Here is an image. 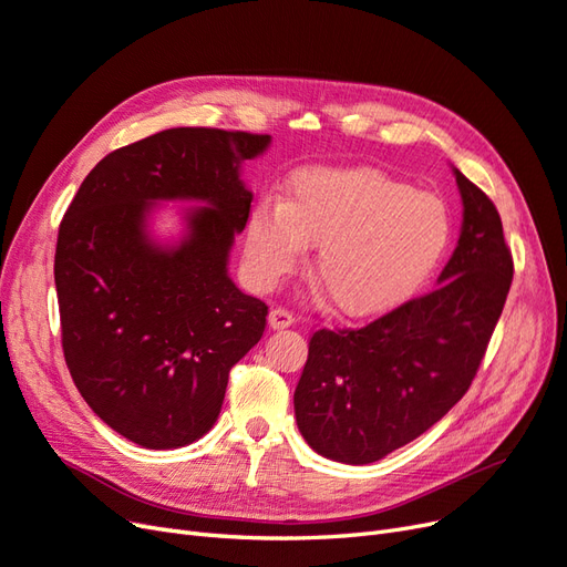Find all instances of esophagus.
<instances>
[{
	"mask_svg": "<svg viewBox=\"0 0 567 567\" xmlns=\"http://www.w3.org/2000/svg\"><path fill=\"white\" fill-rule=\"evenodd\" d=\"M268 324H270L272 329H285V327H291V324H295V312L287 310V308H282V306L272 308V310L268 312Z\"/></svg>",
	"mask_w": 567,
	"mask_h": 567,
	"instance_id": "obj_1",
	"label": "esophagus"
}]
</instances>
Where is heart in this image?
I'll list each match as a JSON object with an SVG mask.
<instances>
[{
    "mask_svg": "<svg viewBox=\"0 0 567 567\" xmlns=\"http://www.w3.org/2000/svg\"><path fill=\"white\" fill-rule=\"evenodd\" d=\"M453 238L449 205L371 167H312L287 200L261 198L245 226L249 280L268 289L318 245L316 278L348 318H373L411 299Z\"/></svg>",
    "mask_w": 567,
    "mask_h": 567,
    "instance_id": "heart-1",
    "label": "heart"
}]
</instances>
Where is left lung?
Returning a JSON list of instances; mask_svg holds the SVG:
<instances>
[{"instance_id":"8db88e82","label":"left lung","mask_w":567,"mask_h":567,"mask_svg":"<svg viewBox=\"0 0 567 567\" xmlns=\"http://www.w3.org/2000/svg\"><path fill=\"white\" fill-rule=\"evenodd\" d=\"M465 215L439 287L358 329H318L295 390L312 451L369 465L463 400L505 308L514 259L493 200L455 171Z\"/></svg>"}]
</instances>
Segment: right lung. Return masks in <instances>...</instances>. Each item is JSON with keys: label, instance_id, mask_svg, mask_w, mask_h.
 Returning a JSON list of instances; mask_svg holds the SVG:
<instances>
[{"label": "right lung", "instance_id": "add662e5", "mask_svg": "<svg viewBox=\"0 0 567 567\" xmlns=\"http://www.w3.org/2000/svg\"><path fill=\"white\" fill-rule=\"evenodd\" d=\"M270 137L171 128L104 156L60 221L55 289L62 352L86 404L144 449L200 439L221 411L228 371L259 343L268 306L228 278V249L251 194L243 161ZM156 199H203L177 248L154 246Z\"/></svg>", "mask_w": 567, "mask_h": 567}]
</instances>
